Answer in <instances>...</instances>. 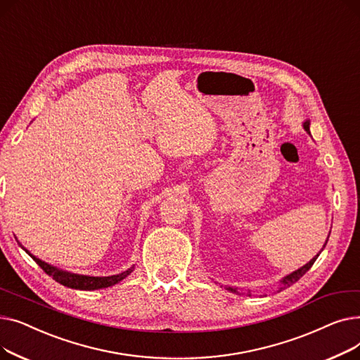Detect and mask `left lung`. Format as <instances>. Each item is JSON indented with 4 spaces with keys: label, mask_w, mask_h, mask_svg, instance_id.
<instances>
[{
    "label": "left lung",
    "mask_w": 360,
    "mask_h": 360,
    "mask_svg": "<svg viewBox=\"0 0 360 360\" xmlns=\"http://www.w3.org/2000/svg\"><path fill=\"white\" fill-rule=\"evenodd\" d=\"M304 128L309 132V122L307 121L305 124H304ZM328 240V239H327ZM326 245H327V242H326ZM326 245H324V247H326ZM321 254V252H319ZM318 254V255H319ZM318 255L315 257V258H312L308 264H305V266L304 267H300L299 270H296V271H293L292 274H289V276H286L285 278H283L281 280V283H283V288H280V289H286V288H289V286H292L293 285V283H296L302 276H304L312 266H314V262H315V259L318 258ZM226 289H228V290H231V292H233V293H238V290L235 289V288H226Z\"/></svg>",
    "instance_id": "8db88e82"
}]
</instances>
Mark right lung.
I'll use <instances>...</instances> for the list:
<instances>
[{
    "instance_id": "right-lung-1",
    "label": "right lung",
    "mask_w": 360,
    "mask_h": 360,
    "mask_svg": "<svg viewBox=\"0 0 360 360\" xmlns=\"http://www.w3.org/2000/svg\"><path fill=\"white\" fill-rule=\"evenodd\" d=\"M20 247H22V245H20ZM23 250L34 259L37 266H39L46 274H49L55 281H58V283H61L63 286H67V288H71V289L94 290V289L109 288V286L117 285L118 281L125 278L132 270H134V267H131V269H128L127 271H124L121 274L109 276V277H90V276H82V274H72V273H68V271H63V270L56 269V267H52V266H49V264L41 261L39 258H36L34 255H32L26 248H23Z\"/></svg>"
}]
</instances>
